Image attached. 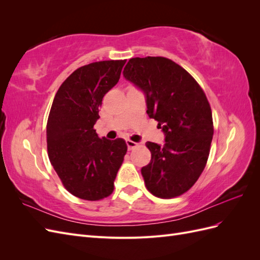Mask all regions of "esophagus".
<instances>
[{"label": "esophagus", "mask_w": 260, "mask_h": 260, "mask_svg": "<svg viewBox=\"0 0 260 260\" xmlns=\"http://www.w3.org/2000/svg\"><path fill=\"white\" fill-rule=\"evenodd\" d=\"M125 143H127V146H128V148H129V149L135 148V147L138 145V143L133 142V141H131V140H127V141H125Z\"/></svg>", "instance_id": "esophagus-1"}]
</instances>
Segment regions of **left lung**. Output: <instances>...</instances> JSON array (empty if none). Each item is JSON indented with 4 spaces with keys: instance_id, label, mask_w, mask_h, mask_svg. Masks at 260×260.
<instances>
[{
    "instance_id": "obj_1",
    "label": "left lung",
    "mask_w": 260,
    "mask_h": 260,
    "mask_svg": "<svg viewBox=\"0 0 260 260\" xmlns=\"http://www.w3.org/2000/svg\"><path fill=\"white\" fill-rule=\"evenodd\" d=\"M123 77L144 93L149 118L165 144L146 142L151 161L141 169L145 186L160 199L185 193L206 166L214 124L205 93L184 68L165 57L129 59Z\"/></svg>"
}]
</instances>
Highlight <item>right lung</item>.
<instances>
[{
  "label": "right lung",
  "mask_w": 260,
  "mask_h": 260,
  "mask_svg": "<svg viewBox=\"0 0 260 260\" xmlns=\"http://www.w3.org/2000/svg\"><path fill=\"white\" fill-rule=\"evenodd\" d=\"M123 60L82 66L61 83L46 124L49 158L67 191L81 200L111 195L127 153L124 140L99 138L93 129L105 94L119 81Z\"/></svg>",
  "instance_id": "right-lung-1"
}]
</instances>
